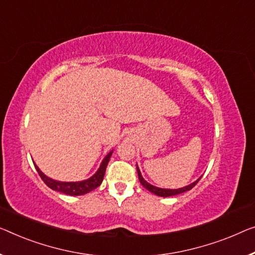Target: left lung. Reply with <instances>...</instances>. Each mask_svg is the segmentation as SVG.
Instances as JSON below:
<instances>
[{"instance_id": "left-lung-1", "label": "left lung", "mask_w": 255, "mask_h": 255, "mask_svg": "<svg viewBox=\"0 0 255 255\" xmlns=\"http://www.w3.org/2000/svg\"><path fill=\"white\" fill-rule=\"evenodd\" d=\"M137 168V174H138V180L140 182V184L143 185L144 188L149 190L150 192L154 193V195L157 196H160V197H170V196H175V195H180L182 192H185V191H189V190H191L195 185L198 183V181L200 178H198L196 182H193L192 184L188 185V187H184V188H181V189H176V190H169V189H160V188H157V187H153V185H151L147 183L146 181H144V178L140 175V172L138 170V167H136Z\"/></svg>"}]
</instances>
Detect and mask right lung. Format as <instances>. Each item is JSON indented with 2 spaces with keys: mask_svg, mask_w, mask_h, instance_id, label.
Returning a JSON list of instances; mask_svg holds the SVG:
<instances>
[{
  "mask_svg": "<svg viewBox=\"0 0 255 255\" xmlns=\"http://www.w3.org/2000/svg\"><path fill=\"white\" fill-rule=\"evenodd\" d=\"M111 154H112V152H110V153L104 158V160H103V162H102L100 169L97 170V173L95 174L94 176H91L90 178H88V180L82 181V182H58V181L51 180V178L45 176L44 174L41 172V170L39 169V167H37L36 165H34V166H35L37 173H39L40 177L42 178V181L50 189L56 190V191H59V192H63V193H65V195L80 196V195H85V193H88L91 191V190L100 187L102 181H103L106 166H108V164H109L110 158H111Z\"/></svg>",
  "mask_w": 255,
  "mask_h": 255,
  "instance_id": "obj_1",
  "label": "right lung"
}]
</instances>
